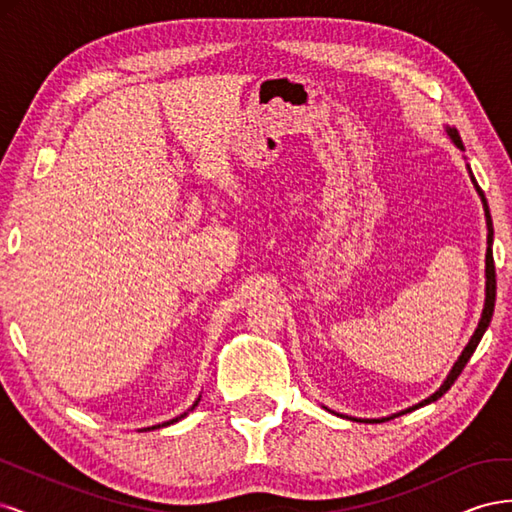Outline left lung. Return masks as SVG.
Instances as JSON below:
<instances>
[{
	"label": "left lung",
	"mask_w": 512,
	"mask_h": 512,
	"mask_svg": "<svg viewBox=\"0 0 512 512\" xmlns=\"http://www.w3.org/2000/svg\"><path fill=\"white\" fill-rule=\"evenodd\" d=\"M444 132H446V136L451 138V143L459 149V151H466V147H463V143H461V136H459V132H457V128H444ZM466 158V156H463ZM466 168H468V175H470V181H472V185H474V190H476V194L480 196V203H483V209H485V220H487V254H485V305H483V314H480V320H478V327H476V331H474V335L470 337V342H468V346L463 348V352L459 354V359L455 361V365L451 367V371H448V376L444 378V382L440 384V389L436 391V393H431L427 399H423V401H418V404H414L412 408H406V410H401V412H397V414H393V416H399V414H406V412H412V410H416V408H423V406H427V404H431V401H436V399H440L448 389H451V386L455 384V380L459 378V374L463 371V367L468 365V361H470V356L474 354V350H476V346L480 344V339H483V335H485V331H487V327H489V322H491V318H493V307H495V265H493V222H491V213H489V205H487V198H485V194H483V190L478 188V183H476V179H474V175H472V168H470V164H466ZM327 408V406H324ZM329 410V408H327ZM339 416H346V414H339ZM393 416H384V418H393ZM346 418H350V421H369V423H374V421H380V418H356V416H346ZM382 418V421H384Z\"/></svg>",
	"instance_id": "left-lung-1"
}]
</instances>
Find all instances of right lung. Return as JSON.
I'll return each mask as SVG.
<instances>
[{"instance_id": "1", "label": "right lung", "mask_w": 512, "mask_h": 512, "mask_svg": "<svg viewBox=\"0 0 512 512\" xmlns=\"http://www.w3.org/2000/svg\"><path fill=\"white\" fill-rule=\"evenodd\" d=\"M198 401H200V395H198V399L194 401V404H192V408L190 410H194L196 406H198ZM188 410V412H190ZM188 412H183V414H179V416H175V418H170V421H164V423H160V425H151V427H143L141 431H149V429H160V427H166V425H170V423H177V421H181V418L183 416H188Z\"/></svg>"}]
</instances>
